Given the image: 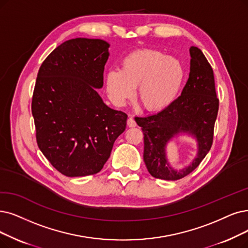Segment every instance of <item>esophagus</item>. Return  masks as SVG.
Segmentation results:
<instances>
[{
    "instance_id": "esophagus-1",
    "label": "esophagus",
    "mask_w": 248,
    "mask_h": 248,
    "mask_svg": "<svg viewBox=\"0 0 248 248\" xmlns=\"http://www.w3.org/2000/svg\"><path fill=\"white\" fill-rule=\"evenodd\" d=\"M127 125L129 126V127H135V126H136V122H135V120H134V119H133L132 117H129V118H128V120H127Z\"/></svg>"
}]
</instances>
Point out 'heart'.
I'll return each mask as SVG.
<instances>
[{
	"label": "heart",
	"mask_w": 248,
	"mask_h": 248,
	"mask_svg": "<svg viewBox=\"0 0 248 248\" xmlns=\"http://www.w3.org/2000/svg\"><path fill=\"white\" fill-rule=\"evenodd\" d=\"M185 68L175 57L153 48L137 49L121 62L120 70L106 74L108 96L117 106H123L135 94L150 112H161L170 107L180 93Z\"/></svg>",
	"instance_id": "b5f03b06"
}]
</instances>
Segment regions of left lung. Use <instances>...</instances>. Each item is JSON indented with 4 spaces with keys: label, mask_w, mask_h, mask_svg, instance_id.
Returning <instances> with one entry per match:
<instances>
[{
    "label": "left lung",
    "mask_w": 248,
    "mask_h": 248,
    "mask_svg": "<svg viewBox=\"0 0 248 248\" xmlns=\"http://www.w3.org/2000/svg\"><path fill=\"white\" fill-rule=\"evenodd\" d=\"M190 72L181 95L166 110L146 117H135L144 135L143 161L150 174L175 181L191 173L210 152L219 110L213 69L199 47L190 46ZM180 135L197 142L194 161L177 170L166 157V144Z\"/></svg>",
    "instance_id": "obj_1"
}]
</instances>
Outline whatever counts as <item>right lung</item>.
I'll return each mask as SVG.
<instances>
[{
    "label": "right lung",
    "mask_w": 248,
    "mask_h": 248,
    "mask_svg": "<svg viewBox=\"0 0 248 248\" xmlns=\"http://www.w3.org/2000/svg\"><path fill=\"white\" fill-rule=\"evenodd\" d=\"M108 47L103 39H69L38 70L31 104L37 145L68 177L100 172L125 131L127 115L107 106L97 93Z\"/></svg>",
    "instance_id": "obj_1"
}]
</instances>
